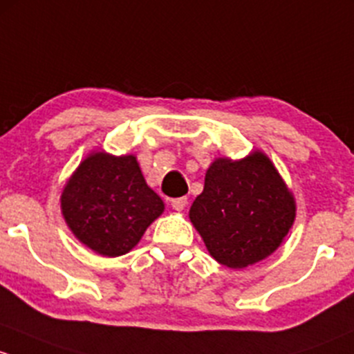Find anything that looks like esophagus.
<instances>
[{
    "instance_id": "34e87169",
    "label": "esophagus",
    "mask_w": 354,
    "mask_h": 354,
    "mask_svg": "<svg viewBox=\"0 0 354 354\" xmlns=\"http://www.w3.org/2000/svg\"><path fill=\"white\" fill-rule=\"evenodd\" d=\"M170 204H172V207H174V209H176V211H182L185 206H187V198L172 199V201H170Z\"/></svg>"
}]
</instances>
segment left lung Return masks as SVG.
Instances as JSON below:
<instances>
[{
  "label": "left lung",
  "instance_id": "left-lung-1",
  "mask_svg": "<svg viewBox=\"0 0 354 354\" xmlns=\"http://www.w3.org/2000/svg\"><path fill=\"white\" fill-rule=\"evenodd\" d=\"M297 216L293 192L264 151L240 160L216 158L189 218L209 256L230 269L269 257Z\"/></svg>",
  "mask_w": 354,
  "mask_h": 354
}]
</instances>
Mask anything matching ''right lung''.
<instances>
[{"label": "right lung", "mask_w": 354, "mask_h": 354, "mask_svg": "<svg viewBox=\"0 0 354 354\" xmlns=\"http://www.w3.org/2000/svg\"><path fill=\"white\" fill-rule=\"evenodd\" d=\"M163 209L165 204L147 184L134 155L92 151L61 192L68 228L104 257H119L134 249Z\"/></svg>", "instance_id": "right-lung-1"}]
</instances>
